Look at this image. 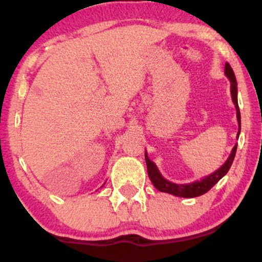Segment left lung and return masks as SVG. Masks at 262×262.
Segmentation results:
<instances>
[{
  "instance_id": "obj_1",
  "label": "left lung",
  "mask_w": 262,
  "mask_h": 262,
  "mask_svg": "<svg viewBox=\"0 0 262 262\" xmlns=\"http://www.w3.org/2000/svg\"><path fill=\"white\" fill-rule=\"evenodd\" d=\"M225 75L228 76V79L230 80V92H231V98H233L234 104H235L236 108V118L237 123H239V132H237V135L240 133V111L239 106H237V89H236V79L235 75H234L233 69L229 65V62H225ZM236 152V145L234 146L233 150H231V154L228 160L225 161V164L221 169H218L215 172H213L212 175L204 177L201 181H196L193 183H188V185H176V183L169 182L167 180H165L164 177L161 176V173L159 172L156 165L148 158L145 152V161H146V167H148V175L151 180L152 185L155 186L156 188L160 192H166V193L173 194V196L179 197H185V198H193L202 196V194L208 192L213 186L217 183L219 180L223 177L225 173L228 172L230 169L231 164H233L234 158H235Z\"/></svg>"
}]
</instances>
